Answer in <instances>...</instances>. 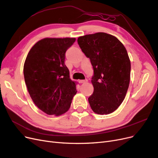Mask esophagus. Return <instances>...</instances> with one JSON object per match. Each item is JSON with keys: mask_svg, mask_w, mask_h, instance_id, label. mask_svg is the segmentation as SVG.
Here are the masks:
<instances>
[{"mask_svg": "<svg viewBox=\"0 0 158 158\" xmlns=\"http://www.w3.org/2000/svg\"><path fill=\"white\" fill-rule=\"evenodd\" d=\"M88 82V80H80V83H86Z\"/></svg>", "mask_w": 158, "mask_h": 158, "instance_id": "1", "label": "esophagus"}]
</instances>
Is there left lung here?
<instances>
[{"label":"left lung","mask_w":158,"mask_h":158,"mask_svg":"<svg viewBox=\"0 0 158 158\" xmlns=\"http://www.w3.org/2000/svg\"><path fill=\"white\" fill-rule=\"evenodd\" d=\"M78 44L94 69L89 106L97 114L111 113L123 102L130 83L131 61L125 47L103 32L79 37Z\"/></svg>","instance_id":"left-lung-1"}]
</instances>
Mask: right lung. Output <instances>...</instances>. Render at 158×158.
<instances>
[{
    "mask_svg": "<svg viewBox=\"0 0 158 158\" xmlns=\"http://www.w3.org/2000/svg\"><path fill=\"white\" fill-rule=\"evenodd\" d=\"M75 38H44L28 52L23 65L26 86L35 106L47 114L59 116L69 109L77 92L64 64L65 52Z\"/></svg>",
    "mask_w": 158,
    "mask_h": 158,
    "instance_id": "1",
    "label": "right lung"
}]
</instances>
